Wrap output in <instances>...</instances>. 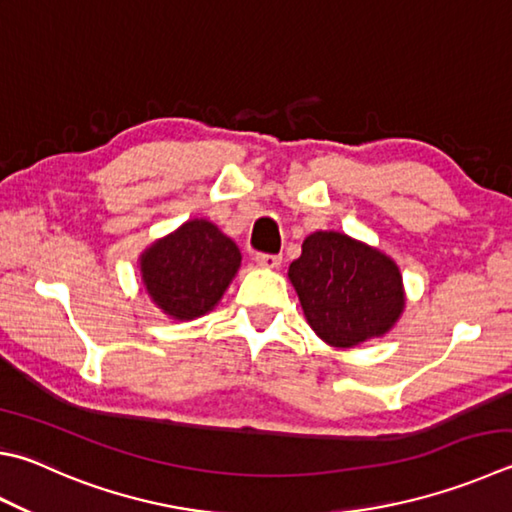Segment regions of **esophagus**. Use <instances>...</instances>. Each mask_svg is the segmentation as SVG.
Returning <instances> with one entry per match:
<instances>
[{
  "mask_svg": "<svg viewBox=\"0 0 512 512\" xmlns=\"http://www.w3.org/2000/svg\"><path fill=\"white\" fill-rule=\"evenodd\" d=\"M255 262H257V266L266 268V271H275V268H280L282 257L280 255H257Z\"/></svg>",
  "mask_w": 512,
  "mask_h": 512,
  "instance_id": "34e87169",
  "label": "esophagus"
}]
</instances>
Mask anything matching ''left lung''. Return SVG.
<instances>
[{
    "instance_id": "left-lung-1",
    "label": "left lung",
    "mask_w": 512,
    "mask_h": 512,
    "mask_svg": "<svg viewBox=\"0 0 512 512\" xmlns=\"http://www.w3.org/2000/svg\"><path fill=\"white\" fill-rule=\"evenodd\" d=\"M288 280L315 336L336 349L383 338L405 311L398 264L345 232L315 230L306 237Z\"/></svg>"
}]
</instances>
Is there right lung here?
I'll return each instance as SVG.
<instances>
[{
	"label": "right lung",
	"mask_w": 512,
	"mask_h": 512,
	"mask_svg": "<svg viewBox=\"0 0 512 512\" xmlns=\"http://www.w3.org/2000/svg\"><path fill=\"white\" fill-rule=\"evenodd\" d=\"M241 266L235 241L208 219H190L170 235L152 241L138 271L156 309L167 318L190 322L221 302Z\"/></svg>",
	"instance_id": "obj_1"
}]
</instances>
